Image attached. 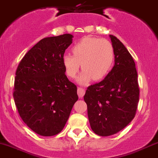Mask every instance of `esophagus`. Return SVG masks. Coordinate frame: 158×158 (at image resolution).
I'll return each instance as SVG.
<instances>
[{
	"mask_svg": "<svg viewBox=\"0 0 158 158\" xmlns=\"http://www.w3.org/2000/svg\"><path fill=\"white\" fill-rule=\"evenodd\" d=\"M85 90L82 88H78L77 89V94L78 96H79V98H82L83 96L85 95Z\"/></svg>",
	"mask_w": 158,
	"mask_h": 158,
	"instance_id": "34e87169",
	"label": "esophagus"
}]
</instances>
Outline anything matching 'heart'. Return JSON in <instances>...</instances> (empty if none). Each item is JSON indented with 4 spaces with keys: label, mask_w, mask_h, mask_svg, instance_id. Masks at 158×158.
Listing matches in <instances>:
<instances>
[{
    "label": "heart",
    "mask_w": 158,
    "mask_h": 158,
    "mask_svg": "<svg viewBox=\"0 0 158 158\" xmlns=\"http://www.w3.org/2000/svg\"><path fill=\"white\" fill-rule=\"evenodd\" d=\"M73 55L65 54L62 64L70 78L75 77L82 65V72L77 82L88 84L91 79L100 80L110 72L114 60V48L106 39L86 37L77 42L72 48Z\"/></svg>",
    "instance_id": "1"
}]
</instances>
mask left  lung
I'll list each match as a JSON object with an SVG mask.
<instances>
[{"label": "left lung", "instance_id": "8db88e82", "mask_svg": "<svg viewBox=\"0 0 158 158\" xmlns=\"http://www.w3.org/2000/svg\"><path fill=\"white\" fill-rule=\"evenodd\" d=\"M110 37L115 55L114 67L101 82L89 86L84 96L91 129L101 136L115 134L131 122L139 95L133 57L117 37Z\"/></svg>", "mask_w": 158, "mask_h": 158}]
</instances>
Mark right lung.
<instances>
[{"mask_svg": "<svg viewBox=\"0 0 158 158\" xmlns=\"http://www.w3.org/2000/svg\"><path fill=\"white\" fill-rule=\"evenodd\" d=\"M73 37L65 34L43 38L26 53L15 73V104L27 127L40 136L59 133L78 100L77 88L62 64Z\"/></svg>", "mask_w": 158, "mask_h": 158, "instance_id": "obj_1", "label": "right lung"}]
</instances>
